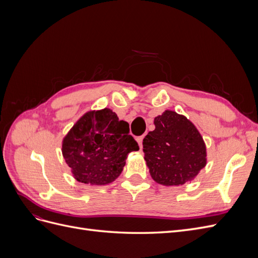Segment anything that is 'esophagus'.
<instances>
[{"label":"esophagus","mask_w":258,"mask_h":258,"mask_svg":"<svg viewBox=\"0 0 258 258\" xmlns=\"http://www.w3.org/2000/svg\"><path fill=\"white\" fill-rule=\"evenodd\" d=\"M143 139H144V136L137 138V142H138V144H139L140 148H142V147H143V143H142V142H143Z\"/></svg>","instance_id":"esophagus-1"}]
</instances>
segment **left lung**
Masks as SVG:
<instances>
[{"label":"left lung","instance_id":"8db88e82","mask_svg":"<svg viewBox=\"0 0 258 258\" xmlns=\"http://www.w3.org/2000/svg\"><path fill=\"white\" fill-rule=\"evenodd\" d=\"M155 130L143 140L146 165L154 181L165 186L190 182L207 165L200 132L184 115L167 110L155 117Z\"/></svg>","mask_w":258,"mask_h":258}]
</instances>
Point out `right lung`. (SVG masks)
<instances>
[{"mask_svg":"<svg viewBox=\"0 0 258 258\" xmlns=\"http://www.w3.org/2000/svg\"><path fill=\"white\" fill-rule=\"evenodd\" d=\"M138 150L128 122L106 107L84 114L62 141V155L74 178L89 185L114 182L128 154Z\"/></svg>","mask_w":258,"mask_h":258,"instance_id":"obj_1","label":"right lung"}]
</instances>
